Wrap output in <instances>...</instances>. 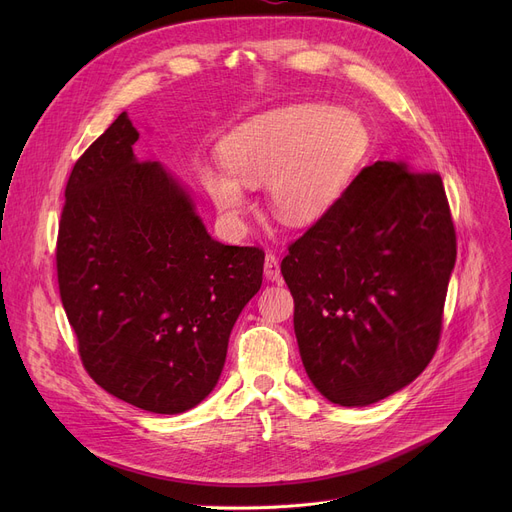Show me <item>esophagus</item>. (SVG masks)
Here are the masks:
<instances>
[{
	"mask_svg": "<svg viewBox=\"0 0 512 512\" xmlns=\"http://www.w3.org/2000/svg\"><path fill=\"white\" fill-rule=\"evenodd\" d=\"M263 276L267 282H280L282 274H280V261L274 253L265 255V263H263Z\"/></svg>",
	"mask_w": 512,
	"mask_h": 512,
	"instance_id": "esophagus-1",
	"label": "esophagus"
}]
</instances>
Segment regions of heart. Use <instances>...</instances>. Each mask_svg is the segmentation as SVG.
Wrapping results in <instances>:
<instances>
[{
	"label": "heart",
	"instance_id": "1",
	"mask_svg": "<svg viewBox=\"0 0 512 512\" xmlns=\"http://www.w3.org/2000/svg\"><path fill=\"white\" fill-rule=\"evenodd\" d=\"M367 151L369 132L357 116L288 105L234 128L220 143L224 168L205 166L201 182L230 226H240L247 209L245 186L265 182L276 218L309 226L336 205Z\"/></svg>",
	"mask_w": 512,
	"mask_h": 512
}]
</instances>
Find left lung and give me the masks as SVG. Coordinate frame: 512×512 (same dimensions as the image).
<instances>
[{
    "label": "left lung",
    "instance_id": "8db88e82",
    "mask_svg": "<svg viewBox=\"0 0 512 512\" xmlns=\"http://www.w3.org/2000/svg\"><path fill=\"white\" fill-rule=\"evenodd\" d=\"M454 261L440 174L365 168L280 265L311 384L340 407L409 386L438 348Z\"/></svg>",
    "mask_w": 512,
    "mask_h": 512
}]
</instances>
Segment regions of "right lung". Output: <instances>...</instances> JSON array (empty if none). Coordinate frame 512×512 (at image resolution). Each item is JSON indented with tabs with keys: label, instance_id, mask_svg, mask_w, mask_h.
Listing matches in <instances>:
<instances>
[{
	"label": "right lung",
	"instance_id": "add662e5",
	"mask_svg": "<svg viewBox=\"0 0 512 512\" xmlns=\"http://www.w3.org/2000/svg\"><path fill=\"white\" fill-rule=\"evenodd\" d=\"M137 141L122 112L72 168L60 297L91 378L132 407L176 415L218 384L265 253L213 240L186 186L134 155Z\"/></svg>",
	"mask_w": 512,
	"mask_h": 512
}]
</instances>
